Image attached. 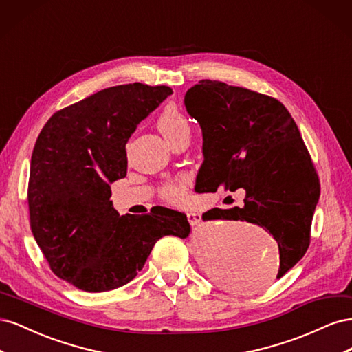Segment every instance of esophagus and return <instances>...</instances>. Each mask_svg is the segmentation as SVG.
Returning <instances> with one entry per match:
<instances>
[{"instance_id":"1","label":"esophagus","mask_w":352,"mask_h":352,"mask_svg":"<svg viewBox=\"0 0 352 352\" xmlns=\"http://www.w3.org/2000/svg\"><path fill=\"white\" fill-rule=\"evenodd\" d=\"M186 216H188V221L190 223V226L199 225V221H201V214H199V212H197V211H189Z\"/></svg>"}]
</instances>
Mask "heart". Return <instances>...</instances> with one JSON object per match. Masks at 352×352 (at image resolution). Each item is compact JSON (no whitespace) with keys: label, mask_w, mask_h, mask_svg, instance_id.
Listing matches in <instances>:
<instances>
[{"label":"heart","mask_w":352,"mask_h":352,"mask_svg":"<svg viewBox=\"0 0 352 352\" xmlns=\"http://www.w3.org/2000/svg\"><path fill=\"white\" fill-rule=\"evenodd\" d=\"M158 131L163 133V136L170 142L185 131H189V123L186 116L180 111L175 104H168L158 114L157 119ZM162 197L168 202H182L188 194V184L186 179H177L173 182L166 184L162 190Z\"/></svg>","instance_id":"heart-1"}]
</instances>
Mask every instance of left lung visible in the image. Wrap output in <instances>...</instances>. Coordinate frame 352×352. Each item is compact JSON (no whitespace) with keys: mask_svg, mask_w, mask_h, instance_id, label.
<instances>
[{"mask_svg":"<svg viewBox=\"0 0 352 352\" xmlns=\"http://www.w3.org/2000/svg\"><path fill=\"white\" fill-rule=\"evenodd\" d=\"M185 105L204 140L197 192L245 190L243 207L212 208L202 220H245L272 233L282 278L308 250L320 197L318 175L296 123L276 98L219 80L189 88ZM258 285L250 273L236 282L242 289Z\"/></svg>","mask_w":352,"mask_h":352,"instance_id":"8db88e82","label":"left lung"}]
</instances>
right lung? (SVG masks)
<instances>
[{
  "mask_svg": "<svg viewBox=\"0 0 352 352\" xmlns=\"http://www.w3.org/2000/svg\"><path fill=\"white\" fill-rule=\"evenodd\" d=\"M172 92L164 85H117L56 111L42 127L30 160V229L50 269L78 289L123 286L160 238L189 236L184 212L157 207L119 216L110 201V184L127 172V141Z\"/></svg>",
  "mask_w": 352,
  "mask_h": 352,
  "instance_id": "1",
  "label": "right lung"
}]
</instances>
